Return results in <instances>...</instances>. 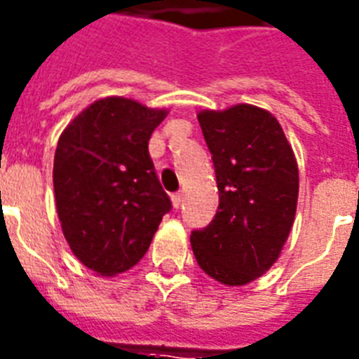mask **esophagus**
I'll list each match as a JSON object with an SVG mask.
<instances>
[{
	"label": "esophagus",
	"instance_id": "esophagus-1",
	"mask_svg": "<svg viewBox=\"0 0 359 359\" xmlns=\"http://www.w3.org/2000/svg\"><path fill=\"white\" fill-rule=\"evenodd\" d=\"M171 203H173L175 208H179L180 203H182V194H180V191H177V194L171 195Z\"/></svg>",
	"mask_w": 359,
	"mask_h": 359
}]
</instances>
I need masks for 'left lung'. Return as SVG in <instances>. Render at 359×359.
<instances>
[{
	"label": "left lung",
	"mask_w": 359,
	"mask_h": 359,
	"mask_svg": "<svg viewBox=\"0 0 359 359\" xmlns=\"http://www.w3.org/2000/svg\"><path fill=\"white\" fill-rule=\"evenodd\" d=\"M219 206L210 225L191 232L195 260L226 285L256 280L278 260L299 197V168L280 123L267 110L236 104L197 114Z\"/></svg>",
	"instance_id": "obj_1"
}]
</instances>
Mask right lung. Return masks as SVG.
Instances as JSON below:
<instances>
[{
  "mask_svg": "<svg viewBox=\"0 0 359 359\" xmlns=\"http://www.w3.org/2000/svg\"><path fill=\"white\" fill-rule=\"evenodd\" d=\"M168 110L125 97L84 109L55 151V203L64 238L101 276L130 269L147 252L171 201L154 173L149 138Z\"/></svg>",
  "mask_w": 359,
  "mask_h": 359,
  "instance_id": "right-lung-1",
  "label": "right lung"
}]
</instances>
